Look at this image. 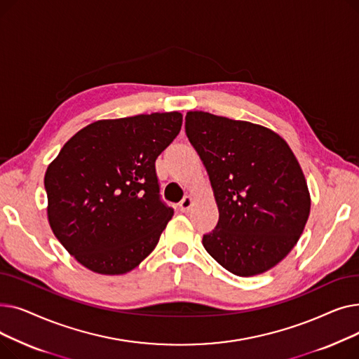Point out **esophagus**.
<instances>
[{"mask_svg": "<svg viewBox=\"0 0 359 359\" xmlns=\"http://www.w3.org/2000/svg\"><path fill=\"white\" fill-rule=\"evenodd\" d=\"M192 205H194L192 196H184L183 201L179 203V208H180L182 212H189L191 208H192Z\"/></svg>", "mask_w": 359, "mask_h": 359, "instance_id": "obj_1", "label": "esophagus"}]
</instances>
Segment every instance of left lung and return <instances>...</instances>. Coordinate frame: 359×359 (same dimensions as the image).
<instances>
[{"instance_id": "8db88e82", "label": "left lung", "mask_w": 359, "mask_h": 359, "mask_svg": "<svg viewBox=\"0 0 359 359\" xmlns=\"http://www.w3.org/2000/svg\"><path fill=\"white\" fill-rule=\"evenodd\" d=\"M186 135L208 172L219 219L202 244L237 276L284 259L303 234L310 194L294 153L273 130L208 111H187Z\"/></svg>"}]
</instances>
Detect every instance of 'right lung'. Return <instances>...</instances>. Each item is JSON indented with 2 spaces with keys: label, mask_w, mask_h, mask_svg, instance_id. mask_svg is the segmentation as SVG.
I'll use <instances>...</instances> for the list:
<instances>
[{
  "label": "right lung",
  "mask_w": 359,
  "mask_h": 359,
  "mask_svg": "<svg viewBox=\"0 0 359 359\" xmlns=\"http://www.w3.org/2000/svg\"><path fill=\"white\" fill-rule=\"evenodd\" d=\"M182 121L165 111L93 122L49 164V225L87 269L122 275L156 249L175 214L160 198L156 160Z\"/></svg>",
  "instance_id": "obj_1"
}]
</instances>
